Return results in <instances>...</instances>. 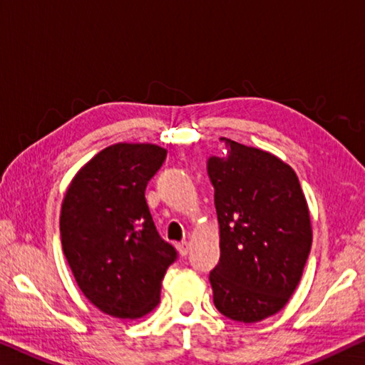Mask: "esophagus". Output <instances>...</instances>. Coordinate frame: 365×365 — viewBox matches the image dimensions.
<instances>
[{
    "label": "esophagus",
    "instance_id": "34e87169",
    "mask_svg": "<svg viewBox=\"0 0 365 365\" xmlns=\"http://www.w3.org/2000/svg\"><path fill=\"white\" fill-rule=\"evenodd\" d=\"M177 250L182 257H187L188 252H190V244L187 240H183V242H180V244H177Z\"/></svg>",
    "mask_w": 365,
    "mask_h": 365
}]
</instances>
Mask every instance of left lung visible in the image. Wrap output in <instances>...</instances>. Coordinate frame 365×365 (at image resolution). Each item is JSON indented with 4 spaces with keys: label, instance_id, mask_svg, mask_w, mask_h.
I'll list each match as a JSON object with an SVG mask.
<instances>
[{
    "label": "left lung",
    "instance_id": "8db88e82",
    "mask_svg": "<svg viewBox=\"0 0 365 365\" xmlns=\"http://www.w3.org/2000/svg\"><path fill=\"white\" fill-rule=\"evenodd\" d=\"M225 144L224 158L207 160L221 237L210 282L224 317L255 323L296 291L312 247L310 214L291 165L262 149Z\"/></svg>",
    "mask_w": 365,
    "mask_h": 365
}]
</instances>
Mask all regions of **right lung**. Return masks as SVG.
<instances>
[{
	"label": "right lung",
	"mask_w": 365,
	"mask_h": 365,
	"mask_svg": "<svg viewBox=\"0 0 365 365\" xmlns=\"http://www.w3.org/2000/svg\"><path fill=\"white\" fill-rule=\"evenodd\" d=\"M165 155L155 144H113L96 154L66 190L63 253L81 291L107 315L131 320L155 309L162 277L177 259L144 196Z\"/></svg>",
	"instance_id": "1"
}]
</instances>
